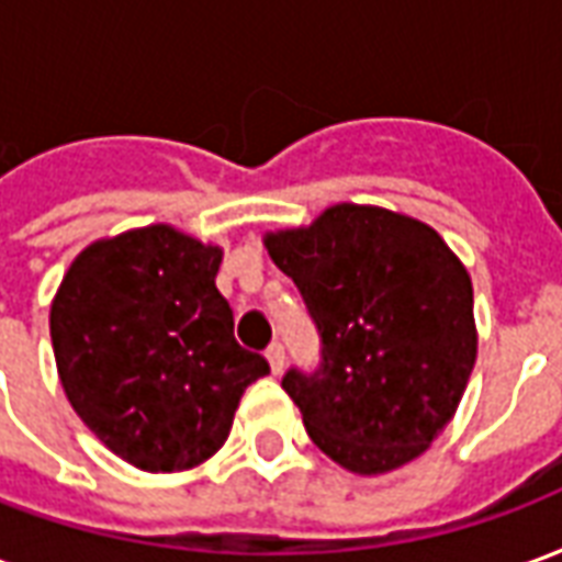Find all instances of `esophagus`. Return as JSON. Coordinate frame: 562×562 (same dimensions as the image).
<instances>
[{"label":"esophagus","instance_id":"1","mask_svg":"<svg viewBox=\"0 0 562 562\" xmlns=\"http://www.w3.org/2000/svg\"><path fill=\"white\" fill-rule=\"evenodd\" d=\"M268 361L273 373H282V367H285V349H282L280 342H270L268 346Z\"/></svg>","mask_w":562,"mask_h":562}]
</instances>
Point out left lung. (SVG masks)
I'll use <instances>...</instances> for the list:
<instances>
[{
	"instance_id": "obj_1",
	"label": "left lung",
	"mask_w": 562,
	"mask_h": 562,
	"mask_svg": "<svg viewBox=\"0 0 562 562\" xmlns=\"http://www.w3.org/2000/svg\"><path fill=\"white\" fill-rule=\"evenodd\" d=\"M322 342L282 389L330 460L397 470L446 430L475 364L472 282L446 240L382 207L337 204L310 228L265 237Z\"/></svg>"
}]
</instances>
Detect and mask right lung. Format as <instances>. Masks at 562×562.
I'll return each instance as SVG.
<instances>
[{"instance_id":"obj_1","label":"right lung","mask_w":562,"mask_h":562,"mask_svg":"<svg viewBox=\"0 0 562 562\" xmlns=\"http://www.w3.org/2000/svg\"><path fill=\"white\" fill-rule=\"evenodd\" d=\"M222 252L171 225L87 246L50 306L68 403L147 472L198 467L228 439L246 385L270 373L234 340L216 289Z\"/></svg>"}]
</instances>
